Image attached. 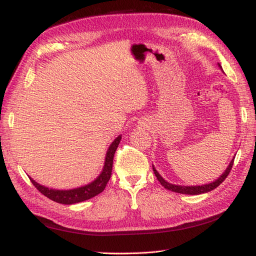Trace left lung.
<instances>
[{
    "instance_id": "8db88e82",
    "label": "left lung",
    "mask_w": 256,
    "mask_h": 256,
    "mask_svg": "<svg viewBox=\"0 0 256 256\" xmlns=\"http://www.w3.org/2000/svg\"><path fill=\"white\" fill-rule=\"evenodd\" d=\"M218 66L222 70V67H221V64L219 62H218ZM233 160H234V157H233V160L230 162V164H229V166L226 167V170H224V172L222 174V175L218 179H216L214 182H211L209 184H201V186H184V184H170V182H168L167 180H165V179L160 176V174L156 170V168L154 167V165H153V170H154L155 176L157 177V179H158V182H160L162 186H164V188L170 190V192H178V194H201L209 192H211V190L216 189L222 182L224 180L226 176L229 175V172L232 170Z\"/></svg>"
}]
</instances>
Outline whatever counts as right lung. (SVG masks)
I'll return each mask as SVG.
<instances>
[{"mask_svg":"<svg viewBox=\"0 0 256 256\" xmlns=\"http://www.w3.org/2000/svg\"><path fill=\"white\" fill-rule=\"evenodd\" d=\"M121 138H122V135H118L116 138H114V140L110 144V146H108V148L106 150L104 164H103V168L101 172L99 174V176H98L94 180L84 184V186L72 188V189H66V190L48 188L44 186V184H38L37 182L34 180V179L28 176L30 182L42 194L58 204H72L81 202V201L88 200L90 198H94L96 194H101L103 190H104L108 179L111 177L113 157H114V154H116V150L118 148L120 142H121Z\"/></svg>","mask_w":256,"mask_h":256,"instance_id":"1","label":"right lung"}]
</instances>
